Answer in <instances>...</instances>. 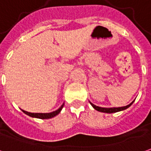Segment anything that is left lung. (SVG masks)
<instances>
[{"label":"left lung","instance_id":"obj_1","mask_svg":"<svg viewBox=\"0 0 151 151\" xmlns=\"http://www.w3.org/2000/svg\"><path fill=\"white\" fill-rule=\"evenodd\" d=\"M132 101L130 104L127 106H124V107H118V108H102V107H99V106H96L93 104L92 103H90V104L92 105L93 109H95V110H97L99 112H102V113H117V112H120V111H123V110H125V109H128L130 106L132 105L133 104Z\"/></svg>","mask_w":151,"mask_h":151}]
</instances>
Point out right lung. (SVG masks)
<instances>
[{
  "label": "right lung",
  "instance_id": "1",
  "mask_svg": "<svg viewBox=\"0 0 151 151\" xmlns=\"http://www.w3.org/2000/svg\"><path fill=\"white\" fill-rule=\"evenodd\" d=\"M63 106H64V104H62L58 110H56V111H53V112H52V113H29V112H27V111H24V110H23L21 109L22 111L24 112V113L27 114V115H29V117H36V118H40V119H48V118H52V117H54L55 116H57L58 114H59V113L62 111V108H63Z\"/></svg>",
  "mask_w": 151,
  "mask_h": 151
}]
</instances>
